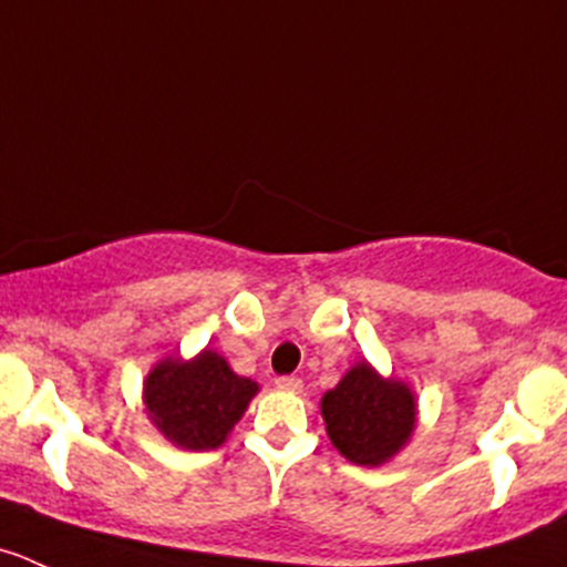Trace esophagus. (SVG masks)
<instances>
[{
	"label": "esophagus",
	"instance_id": "esophagus-1",
	"mask_svg": "<svg viewBox=\"0 0 567 567\" xmlns=\"http://www.w3.org/2000/svg\"><path fill=\"white\" fill-rule=\"evenodd\" d=\"M277 388L285 390V393H299V390H301V379H296V377H279V379H277Z\"/></svg>",
	"mask_w": 567,
	"mask_h": 567
}]
</instances>
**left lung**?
Masks as SVG:
<instances>
[{"label":"left lung","mask_w":567,"mask_h":567,"mask_svg":"<svg viewBox=\"0 0 567 567\" xmlns=\"http://www.w3.org/2000/svg\"><path fill=\"white\" fill-rule=\"evenodd\" d=\"M321 415L332 446L349 463L377 468L393 460L415 432V393L393 377H379L365 360L327 390Z\"/></svg>","instance_id":"1"}]
</instances>
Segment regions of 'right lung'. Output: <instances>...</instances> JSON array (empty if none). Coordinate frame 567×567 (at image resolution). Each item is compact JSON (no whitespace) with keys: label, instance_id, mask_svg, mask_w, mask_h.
<instances>
[{"label":"right lung","instance_id":"right-lung-1","mask_svg":"<svg viewBox=\"0 0 567 567\" xmlns=\"http://www.w3.org/2000/svg\"><path fill=\"white\" fill-rule=\"evenodd\" d=\"M257 382L238 377L213 349L194 360L166 357L144 382L146 415L185 452L218 449L257 395Z\"/></svg>","mask_w":567,"mask_h":567}]
</instances>
